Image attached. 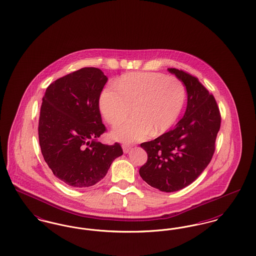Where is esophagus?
I'll use <instances>...</instances> for the list:
<instances>
[{
  "instance_id": "esophagus-1",
  "label": "esophagus",
  "mask_w": 256,
  "mask_h": 256,
  "mask_svg": "<svg viewBox=\"0 0 256 256\" xmlns=\"http://www.w3.org/2000/svg\"><path fill=\"white\" fill-rule=\"evenodd\" d=\"M130 150H132V146H128V145H122V152H124V154L130 152Z\"/></svg>"
}]
</instances>
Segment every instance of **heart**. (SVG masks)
Wrapping results in <instances>:
<instances>
[{
  "mask_svg": "<svg viewBox=\"0 0 256 256\" xmlns=\"http://www.w3.org/2000/svg\"><path fill=\"white\" fill-rule=\"evenodd\" d=\"M185 100V88L174 76L152 72L122 74L114 86H106L98 97L104 120L115 126L130 115L132 118L112 132L122 143H134L166 132L178 118Z\"/></svg>",
  "mask_w": 256,
  "mask_h": 256,
  "instance_id": "heart-1",
  "label": "heart"
}]
</instances>
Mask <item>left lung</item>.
<instances>
[{
  "label": "left lung",
  "instance_id": "obj_1",
  "mask_svg": "<svg viewBox=\"0 0 256 256\" xmlns=\"http://www.w3.org/2000/svg\"><path fill=\"white\" fill-rule=\"evenodd\" d=\"M168 71L186 87V110L174 130L140 145L148 160L139 170L143 180L166 193L190 185L206 168L220 126L215 98L198 80L176 68Z\"/></svg>",
  "mask_w": 256,
  "mask_h": 256
}]
</instances>
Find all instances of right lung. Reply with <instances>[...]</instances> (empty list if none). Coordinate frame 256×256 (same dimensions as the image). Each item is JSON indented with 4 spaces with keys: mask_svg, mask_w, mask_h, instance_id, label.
Returning <instances> with one entry per match:
<instances>
[{
    "mask_svg": "<svg viewBox=\"0 0 256 256\" xmlns=\"http://www.w3.org/2000/svg\"><path fill=\"white\" fill-rule=\"evenodd\" d=\"M106 82L100 69L86 67L50 84L42 98L38 124L41 152L54 174L68 186L95 185L122 154L120 144L97 141L106 132L98 97Z\"/></svg>",
    "mask_w": 256,
    "mask_h": 256,
    "instance_id": "obj_1",
    "label": "right lung"
}]
</instances>
